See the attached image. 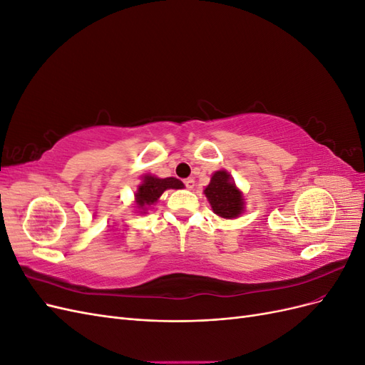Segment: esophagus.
I'll return each mask as SVG.
<instances>
[{"label": "esophagus", "instance_id": "1", "mask_svg": "<svg viewBox=\"0 0 365 365\" xmlns=\"http://www.w3.org/2000/svg\"><path fill=\"white\" fill-rule=\"evenodd\" d=\"M184 185H185L187 189H189V190H192L193 187H195V180H193V178H187V180H184Z\"/></svg>", "mask_w": 365, "mask_h": 365}]
</instances>
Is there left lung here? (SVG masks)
<instances>
[{"instance_id":"obj_1","label":"left lung","mask_w":365,"mask_h":365,"mask_svg":"<svg viewBox=\"0 0 365 365\" xmlns=\"http://www.w3.org/2000/svg\"><path fill=\"white\" fill-rule=\"evenodd\" d=\"M204 193L213 212L220 217L233 219L244 212V197L231 181L230 175L224 170H219L212 176V181Z\"/></svg>"}]
</instances>
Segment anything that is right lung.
Returning a JSON list of instances; mask_svg holds the SVG:
<instances>
[{
    "label": "right lung",
    "mask_w": 365,
    "mask_h": 365,
    "mask_svg": "<svg viewBox=\"0 0 365 365\" xmlns=\"http://www.w3.org/2000/svg\"><path fill=\"white\" fill-rule=\"evenodd\" d=\"M184 184L176 180V178H155V176L146 175L145 181L138 187V190L135 193L137 197V205L138 207H146L152 205L153 202L158 201V197L163 195L164 190L168 189H182Z\"/></svg>",
    "instance_id": "obj_1"
}]
</instances>
